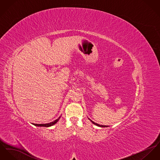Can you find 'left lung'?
Instances as JSON below:
<instances>
[{
  "label": "left lung",
  "instance_id": "obj_1",
  "mask_svg": "<svg viewBox=\"0 0 160 160\" xmlns=\"http://www.w3.org/2000/svg\"><path fill=\"white\" fill-rule=\"evenodd\" d=\"M88 119H89V120H90V121L92 122V123H94V125H97V126H98V127H108V126H107V125H99V124L95 123L94 122H93L92 121H91V120L89 118H88Z\"/></svg>",
  "mask_w": 160,
  "mask_h": 160
}]
</instances>
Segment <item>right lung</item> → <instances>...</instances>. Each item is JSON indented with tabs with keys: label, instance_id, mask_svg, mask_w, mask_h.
<instances>
[{
	"label": "right lung",
	"instance_id": "1",
	"mask_svg": "<svg viewBox=\"0 0 160 160\" xmlns=\"http://www.w3.org/2000/svg\"><path fill=\"white\" fill-rule=\"evenodd\" d=\"M61 118V116L58 118V119H57V120H55V121H53V122H50V123H41V124H37V123H32V124H33L34 125H35V126H37V127H50V126H52V125H53L54 124H55V123H57L58 121H59V119H60V118Z\"/></svg>",
	"mask_w": 160,
	"mask_h": 160
}]
</instances>
